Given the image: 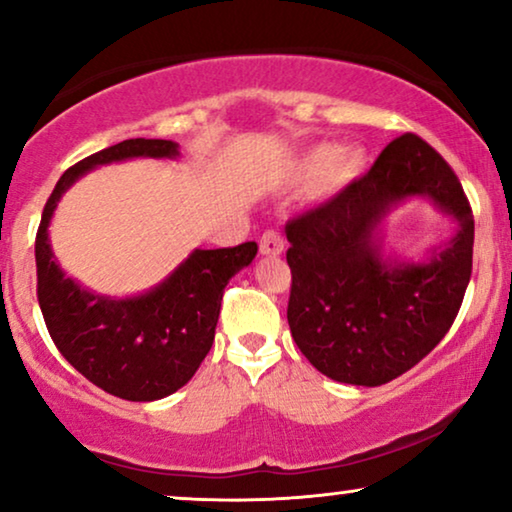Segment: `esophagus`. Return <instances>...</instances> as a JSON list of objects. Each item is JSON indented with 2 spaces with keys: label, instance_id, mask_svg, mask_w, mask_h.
Here are the masks:
<instances>
[{
  "label": "esophagus",
  "instance_id": "34e87169",
  "mask_svg": "<svg viewBox=\"0 0 512 512\" xmlns=\"http://www.w3.org/2000/svg\"><path fill=\"white\" fill-rule=\"evenodd\" d=\"M283 250H285L283 236H280L278 232H273V229H266V232L262 234V239H259V253L266 257H278V255H283Z\"/></svg>",
  "mask_w": 512,
  "mask_h": 512
}]
</instances>
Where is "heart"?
I'll return each instance as SVG.
<instances>
[{"label": "heart", "instance_id": "1", "mask_svg": "<svg viewBox=\"0 0 512 512\" xmlns=\"http://www.w3.org/2000/svg\"><path fill=\"white\" fill-rule=\"evenodd\" d=\"M362 164L364 155L359 150H341V153H336V146L322 143V146L313 148L304 157L301 174L306 178L320 176V190L329 194L341 190L345 183H350L359 174Z\"/></svg>", "mask_w": 512, "mask_h": 512}]
</instances>
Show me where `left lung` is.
<instances>
[{
  "label": "left lung",
  "mask_w": 512,
  "mask_h": 512,
  "mask_svg": "<svg viewBox=\"0 0 512 512\" xmlns=\"http://www.w3.org/2000/svg\"><path fill=\"white\" fill-rule=\"evenodd\" d=\"M429 196L458 220L427 263H387L375 229L392 205ZM473 211L450 164L417 134L387 146L369 174L285 225L287 322L327 378L378 387L429 355L455 322L473 266Z\"/></svg>",
  "instance_id": "8db88e82"
}]
</instances>
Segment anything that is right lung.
Masks as SVG:
<instances>
[{"label": "right lung", "instance_id": "right-lung-1", "mask_svg": "<svg viewBox=\"0 0 512 512\" xmlns=\"http://www.w3.org/2000/svg\"><path fill=\"white\" fill-rule=\"evenodd\" d=\"M129 157H178V143L127 139L64 171L43 206L34 243L37 297L50 338L81 376L113 397L155 401L181 390L204 362L222 292L234 273L253 262L257 243L194 250L155 290L129 299L99 297L67 278L48 241L57 201L90 169Z\"/></svg>", "mask_w": 512, "mask_h": 512}]
</instances>
